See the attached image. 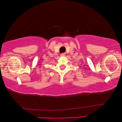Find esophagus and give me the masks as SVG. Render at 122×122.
<instances>
[{"label": "esophagus", "instance_id": "obj_1", "mask_svg": "<svg viewBox=\"0 0 122 122\" xmlns=\"http://www.w3.org/2000/svg\"><path fill=\"white\" fill-rule=\"evenodd\" d=\"M60 56H65V54H64V53H61Z\"/></svg>", "mask_w": 122, "mask_h": 122}]
</instances>
